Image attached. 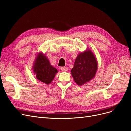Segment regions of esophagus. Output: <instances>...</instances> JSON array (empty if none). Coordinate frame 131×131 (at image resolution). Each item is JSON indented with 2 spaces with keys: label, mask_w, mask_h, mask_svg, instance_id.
<instances>
[{
  "label": "esophagus",
  "mask_w": 131,
  "mask_h": 131,
  "mask_svg": "<svg viewBox=\"0 0 131 131\" xmlns=\"http://www.w3.org/2000/svg\"><path fill=\"white\" fill-rule=\"evenodd\" d=\"M60 69L61 71H62V72H67V71L68 70V68L64 67H62L60 68Z\"/></svg>",
  "instance_id": "34e87169"
}]
</instances>
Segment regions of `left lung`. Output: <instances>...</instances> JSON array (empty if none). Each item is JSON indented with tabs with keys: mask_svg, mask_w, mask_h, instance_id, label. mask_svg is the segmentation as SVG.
I'll use <instances>...</instances> for the list:
<instances>
[{
	"mask_svg": "<svg viewBox=\"0 0 131 131\" xmlns=\"http://www.w3.org/2000/svg\"><path fill=\"white\" fill-rule=\"evenodd\" d=\"M97 69V58L92 50L88 49L77 56L71 74L75 82L81 86L94 78Z\"/></svg>",
	"mask_w": 131,
	"mask_h": 131,
	"instance_id": "left-lung-1",
	"label": "left lung"
}]
</instances>
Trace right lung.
<instances>
[{
  "mask_svg": "<svg viewBox=\"0 0 131 131\" xmlns=\"http://www.w3.org/2000/svg\"><path fill=\"white\" fill-rule=\"evenodd\" d=\"M33 73L38 80L49 85L52 81L58 70L50 64L49 59L42 52H39L34 61Z\"/></svg>",
  "mask_w": 131,
  "mask_h": 131,
  "instance_id": "obj_1",
  "label": "right lung"
}]
</instances>
